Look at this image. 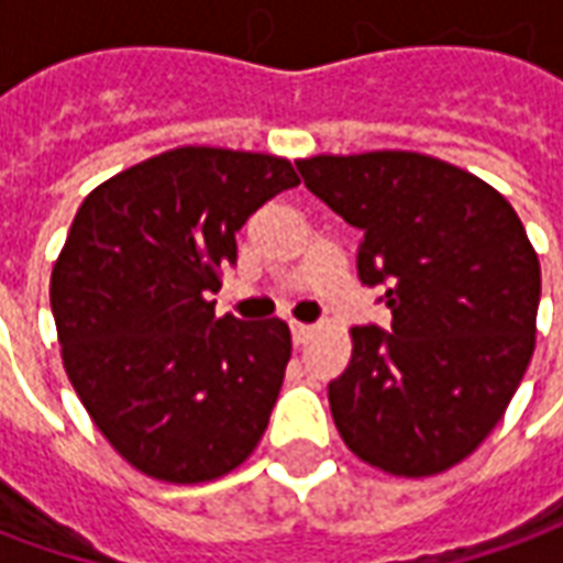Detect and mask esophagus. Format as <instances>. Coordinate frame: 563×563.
<instances>
[{
	"label": "esophagus",
	"instance_id": "1",
	"mask_svg": "<svg viewBox=\"0 0 563 563\" xmlns=\"http://www.w3.org/2000/svg\"><path fill=\"white\" fill-rule=\"evenodd\" d=\"M289 329H292L295 346H305V343L313 338V325H307V322H292Z\"/></svg>",
	"mask_w": 563,
	"mask_h": 563
}]
</instances>
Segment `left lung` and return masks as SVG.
I'll return each instance as SVG.
<instances>
[{
  "mask_svg": "<svg viewBox=\"0 0 563 563\" xmlns=\"http://www.w3.org/2000/svg\"><path fill=\"white\" fill-rule=\"evenodd\" d=\"M362 229L355 268L383 286L391 329H353L329 383L343 443L395 476H431L492 434L533 355L540 262L497 189L407 150L295 162Z\"/></svg>",
  "mask_w": 563,
  "mask_h": 563,
  "instance_id": "left-lung-1",
  "label": "left lung"
}]
</instances>
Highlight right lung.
Returning a JSON list of instances; mask_svg holds the SVG:
<instances>
[{
    "label": "right lung",
    "instance_id": "1",
    "mask_svg": "<svg viewBox=\"0 0 563 563\" xmlns=\"http://www.w3.org/2000/svg\"><path fill=\"white\" fill-rule=\"evenodd\" d=\"M298 186L268 153L180 147L96 186L51 277L63 365L96 428L165 483L234 471L268 428L292 355L283 319H217L234 234Z\"/></svg>",
    "mask_w": 563,
    "mask_h": 563
}]
</instances>
